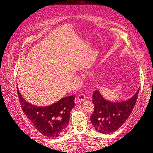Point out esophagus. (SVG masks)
Here are the masks:
<instances>
[{"label": "esophagus", "instance_id": "obj_1", "mask_svg": "<svg viewBox=\"0 0 153 153\" xmlns=\"http://www.w3.org/2000/svg\"><path fill=\"white\" fill-rule=\"evenodd\" d=\"M85 100V96L84 94H78V96L75 98V103H78L79 102L84 101Z\"/></svg>", "mask_w": 153, "mask_h": 153}]
</instances>
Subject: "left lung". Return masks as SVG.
<instances>
[{"mask_svg": "<svg viewBox=\"0 0 153 153\" xmlns=\"http://www.w3.org/2000/svg\"><path fill=\"white\" fill-rule=\"evenodd\" d=\"M139 89L140 87L131 98L117 102L105 99L99 91H95L92 95L94 110L91 121L96 130L102 134H110L117 131L130 115L136 103Z\"/></svg>", "mask_w": 153, "mask_h": 153, "instance_id": "left-lung-1", "label": "left lung"}]
</instances>
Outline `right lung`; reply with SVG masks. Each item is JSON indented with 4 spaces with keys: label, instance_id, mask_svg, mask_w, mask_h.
Returning a JSON list of instances; mask_svg holds the SVG:
<instances>
[{
    "label": "right lung",
    "instance_id": "right-lung-1",
    "mask_svg": "<svg viewBox=\"0 0 153 153\" xmlns=\"http://www.w3.org/2000/svg\"><path fill=\"white\" fill-rule=\"evenodd\" d=\"M16 88L23 112L38 131L48 138L61 135L68 126L69 114L75 106L74 96L64 97L49 106H38L24 100Z\"/></svg>",
    "mask_w": 153,
    "mask_h": 153
}]
</instances>
